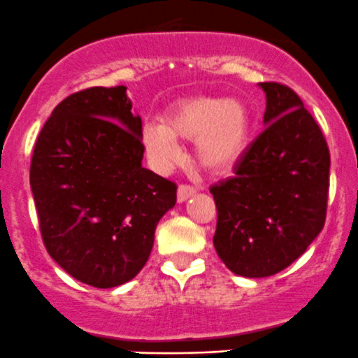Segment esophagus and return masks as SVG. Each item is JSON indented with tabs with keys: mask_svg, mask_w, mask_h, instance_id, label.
Wrapping results in <instances>:
<instances>
[{
	"mask_svg": "<svg viewBox=\"0 0 358 358\" xmlns=\"http://www.w3.org/2000/svg\"><path fill=\"white\" fill-rule=\"evenodd\" d=\"M193 194H196V187L194 186H189V184H180L179 189H178V200L182 203V201H186L187 198H191Z\"/></svg>",
	"mask_w": 358,
	"mask_h": 358,
	"instance_id": "34e87169",
	"label": "esophagus"
}]
</instances>
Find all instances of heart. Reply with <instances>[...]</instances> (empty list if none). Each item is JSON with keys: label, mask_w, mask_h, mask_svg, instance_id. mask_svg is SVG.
Segmentation results:
<instances>
[{"label": "heart", "mask_w": 358, "mask_h": 358, "mask_svg": "<svg viewBox=\"0 0 358 358\" xmlns=\"http://www.w3.org/2000/svg\"><path fill=\"white\" fill-rule=\"evenodd\" d=\"M141 137L151 160L160 167L179 160L178 139H184L194 141L201 167L226 172L238 164L249 146L250 115L236 99L196 95L179 101L164 123L148 122Z\"/></svg>", "instance_id": "1"}]
</instances>
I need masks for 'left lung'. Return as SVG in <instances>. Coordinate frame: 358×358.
<instances>
[{"label":"left lung","instance_id":"8db88e82","mask_svg":"<svg viewBox=\"0 0 358 358\" xmlns=\"http://www.w3.org/2000/svg\"><path fill=\"white\" fill-rule=\"evenodd\" d=\"M266 129L210 187L217 207L214 247L233 273L270 277L304 254L325 222L331 155L320 127L292 88L259 83Z\"/></svg>","mask_w":358,"mask_h":358}]
</instances>
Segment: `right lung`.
<instances>
[{
  "label": "right lung",
  "mask_w": 358,
  "mask_h": 358,
  "mask_svg": "<svg viewBox=\"0 0 358 358\" xmlns=\"http://www.w3.org/2000/svg\"><path fill=\"white\" fill-rule=\"evenodd\" d=\"M143 122L127 87L64 99L41 129L31 189L52 259L83 284L118 287L150 257L178 186L143 167Z\"/></svg>",
  "instance_id": "1"
}]
</instances>
